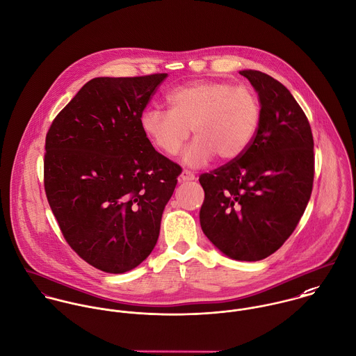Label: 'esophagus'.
Here are the masks:
<instances>
[{"label":"esophagus","mask_w":356,"mask_h":356,"mask_svg":"<svg viewBox=\"0 0 356 356\" xmlns=\"http://www.w3.org/2000/svg\"><path fill=\"white\" fill-rule=\"evenodd\" d=\"M191 180H195V175L188 170H183L179 176V181H191Z\"/></svg>","instance_id":"obj_1"}]
</instances>
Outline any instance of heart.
Listing matches in <instances>:
<instances>
[{
    "mask_svg": "<svg viewBox=\"0 0 356 356\" xmlns=\"http://www.w3.org/2000/svg\"><path fill=\"white\" fill-rule=\"evenodd\" d=\"M166 103L169 111H143V134L163 154L176 155L193 129L197 139L184 154V163L193 168L207 165L216 154L224 161L239 158L260 124L256 93L225 81H195L176 88Z\"/></svg>",
    "mask_w": 356,
    "mask_h": 356,
    "instance_id": "obj_1",
    "label": "heart"
}]
</instances>
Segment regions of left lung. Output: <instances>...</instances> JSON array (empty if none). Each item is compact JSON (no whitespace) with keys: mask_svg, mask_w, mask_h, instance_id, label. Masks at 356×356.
<instances>
[{"mask_svg":"<svg viewBox=\"0 0 356 356\" xmlns=\"http://www.w3.org/2000/svg\"><path fill=\"white\" fill-rule=\"evenodd\" d=\"M259 95L260 124L236 159L204 173V234L239 261H259L277 252L297 227L314 183V139L309 122L280 81L242 70Z\"/></svg>","mask_w":356,"mask_h":356,"instance_id":"left-lung-1","label":"left lung"}]
</instances>
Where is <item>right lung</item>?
<instances>
[{"label": "right lung", "instance_id": "right-lung-1", "mask_svg": "<svg viewBox=\"0 0 356 356\" xmlns=\"http://www.w3.org/2000/svg\"><path fill=\"white\" fill-rule=\"evenodd\" d=\"M166 76L93 78L47 134L49 207L72 250L104 273L131 271L148 257L181 173L140 128L143 110Z\"/></svg>", "mask_w": 356, "mask_h": 356}]
</instances>
